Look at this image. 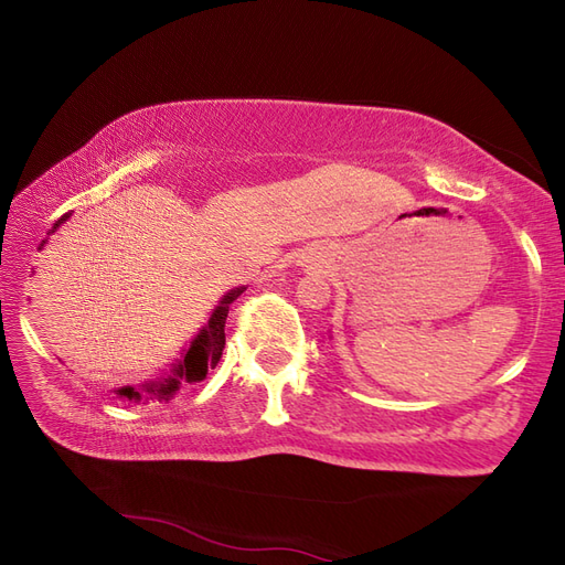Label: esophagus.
<instances>
[{
  "instance_id": "obj_1",
  "label": "esophagus",
  "mask_w": 565,
  "mask_h": 565,
  "mask_svg": "<svg viewBox=\"0 0 565 565\" xmlns=\"http://www.w3.org/2000/svg\"><path fill=\"white\" fill-rule=\"evenodd\" d=\"M313 257H316V259L322 257V249H313Z\"/></svg>"
}]
</instances>
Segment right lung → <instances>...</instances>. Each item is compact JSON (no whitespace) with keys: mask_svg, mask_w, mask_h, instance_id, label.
Here are the masks:
<instances>
[{"mask_svg":"<svg viewBox=\"0 0 565 565\" xmlns=\"http://www.w3.org/2000/svg\"><path fill=\"white\" fill-rule=\"evenodd\" d=\"M67 218H70V213H65L63 218L55 221L51 233H55L57 227L63 225ZM51 233H47V235H51ZM45 243H47V239H43L41 247ZM243 291H245V286H237V289H231L221 298V303L213 308V313H211L206 326H203L196 338L189 342V347L182 352V359H177V362L172 364L170 374H164V376L154 379V381H146L142 386L118 388L116 391L118 398H126L130 403H140V401L170 403L174 395L179 393V388L184 386V383H199V381L206 379L209 369H213L215 364L221 362V354H223V347H225L227 310H231V303Z\"/></svg>","mask_w":565,"mask_h":565,"instance_id":"add662e5","label":"right lung"}]
</instances>
